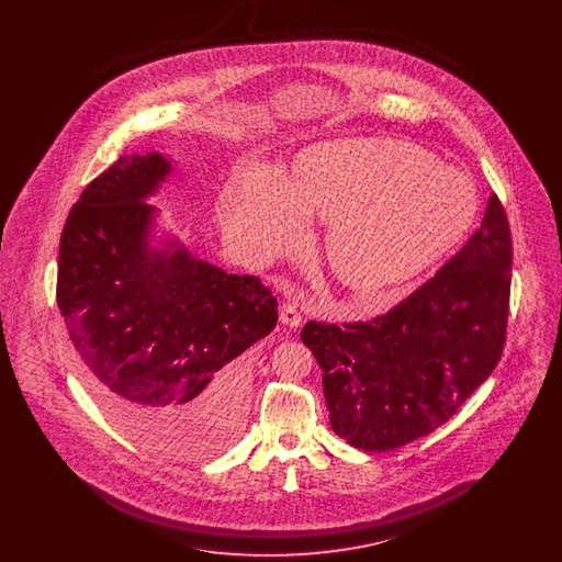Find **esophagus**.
Returning <instances> with one entry per match:
<instances>
[{"label": "esophagus", "mask_w": 562, "mask_h": 562, "mask_svg": "<svg viewBox=\"0 0 562 562\" xmlns=\"http://www.w3.org/2000/svg\"><path fill=\"white\" fill-rule=\"evenodd\" d=\"M280 322L291 326V328H296L303 322V316H301V312L294 303H284L282 310H280Z\"/></svg>", "instance_id": "obj_1"}]
</instances>
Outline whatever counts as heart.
<instances>
[{
  "mask_svg": "<svg viewBox=\"0 0 562 562\" xmlns=\"http://www.w3.org/2000/svg\"><path fill=\"white\" fill-rule=\"evenodd\" d=\"M476 216L479 191L465 172L385 136L310 145L282 179L250 168L218 200L225 232L259 255L299 250L305 218L328 225L326 266L364 310L451 257Z\"/></svg>",
  "mask_w": 562,
  "mask_h": 562,
  "instance_id": "b5f03b06",
  "label": "heart"
}]
</instances>
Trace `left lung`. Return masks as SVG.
<instances>
[{"instance_id": "1", "label": "left lung", "mask_w": 562, "mask_h": 562, "mask_svg": "<svg viewBox=\"0 0 562 562\" xmlns=\"http://www.w3.org/2000/svg\"><path fill=\"white\" fill-rule=\"evenodd\" d=\"M512 238L493 193L481 227L394 310L344 326L307 322L330 428L381 453L449 422L497 367L508 326Z\"/></svg>"}]
</instances>
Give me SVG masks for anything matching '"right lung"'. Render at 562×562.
<instances>
[{"instance_id": "obj_1", "label": "right lung", "mask_w": 562, "mask_h": 562, "mask_svg": "<svg viewBox=\"0 0 562 562\" xmlns=\"http://www.w3.org/2000/svg\"><path fill=\"white\" fill-rule=\"evenodd\" d=\"M172 164L122 156L83 189L60 234L56 303L83 385L131 440L170 459L223 449L246 411L241 351L268 337L278 303L257 276L151 246V198Z\"/></svg>"}]
</instances>
